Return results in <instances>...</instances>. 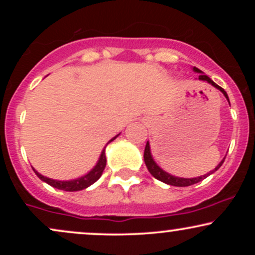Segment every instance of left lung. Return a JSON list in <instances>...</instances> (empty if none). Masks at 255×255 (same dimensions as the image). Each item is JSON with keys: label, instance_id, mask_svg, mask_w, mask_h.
<instances>
[{"label": "left lung", "instance_id": "1", "mask_svg": "<svg viewBox=\"0 0 255 255\" xmlns=\"http://www.w3.org/2000/svg\"><path fill=\"white\" fill-rule=\"evenodd\" d=\"M193 71H194L195 73H199V74H200V75H199V80H204V81H207V83H209V84H211L212 86H215L216 89H218L219 91H221V92L225 96V98H227L228 101H229L227 92H225V91L222 89V87H219L217 84L213 83L211 79L207 77V75H205L204 73L200 71V69H198V68H195V67H193ZM224 159H225V158H224ZM224 159L222 160V162L219 163V164L216 166V168L213 169L212 171L207 172V174L203 175V176L194 177V178H183V177L172 176V175L168 174V172L164 171L162 168H159V166L157 165V163L154 162L153 158H152L151 150H150V144H148V141H147V144H146V146H145V152H144L145 164H146V166H147L148 171L151 172L152 176H153L154 178H157V180L162 181V182H164L166 184H170V186H176V187H187V186H192V184H195V183L200 182V181H203L204 178H206L207 176H210V175L213 174V172H215V171H217L218 169L221 168V165L223 164Z\"/></svg>", "mask_w": 255, "mask_h": 255}]
</instances>
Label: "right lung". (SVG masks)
I'll return each instance as SVG.
<instances>
[{
  "label": "right lung",
  "instance_id": "obj_1",
  "mask_svg": "<svg viewBox=\"0 0 255 255\" xmlns=\"http://www.w3.org/2000/svg\"><path fill=\"white\" fill-rule=\"evenodd\" d=\"M119 135L120 134H118L116 136H114L109 142L113 141V140H115ZM109 142H108V144H109ZM105 165H107V157H105V147H104L101 153V157H99L97 164L93 166L92 170L87 172V174L84 175V176L75 178V180H71V181L52 180V178L45 177L43 176V175H40L39 172L34 170V169L33 171L36 172V175L40 178V180L44 181V182H46L48 184H50V186L54 187V188L61 189V191H66V192H77V191H81V189L87 188V187L91 186V184L95 183L96 181L102 176V174H103Z\"/></svg>",
  "mask_w": 255,
  "mask_h": 255
}]
</instances>
